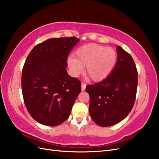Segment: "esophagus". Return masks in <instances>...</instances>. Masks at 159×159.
<instances>
[{
	"label": "esophagus",
	"mask_w": 159,
	"mask_h": 159,
	"mask_svg": "<svg viewBox=\"0 0 159 159\" xmlns=\"http://www.w3.org/2000/svg\"><path fill=\"white\" fill-rule=\"evenodd\" d=\"M86 88V84L85 83H81V89L82 91H84Z\"/></svg>",
	"instance_id": "1"
}]
</instances>
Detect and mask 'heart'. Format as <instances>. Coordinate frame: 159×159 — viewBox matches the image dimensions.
I'll use <instances>...</instances> for the list:
<instances>
[{"label":"heart","mask_w":159,"mask_h":159,"mask_svg":"<svg viewBox=\"0 0 159 159\" xmlns=\"http://www.w3.org/2000/svg\"><path fill=\"white\" fill-rule=\"evenodd\" d=\"M117 55L111 48L97 44H87L80 47L75 52V58L67 60L70 69L74 75L82 73L85 66L86 73L93 80H101L109 75L116 66Z\"/></svg>","instance_id":"obj_1"}]
</instances>
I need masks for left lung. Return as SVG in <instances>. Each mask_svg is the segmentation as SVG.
Listing matches in <instances>:
<instances>
[{"instance_id":"obj_1","label":"left lung","mask_w":159,"mask_h":159,"mask_svg":"<svg viewBox=\"0 0 159 159\" xmlns=\"http://www.w3.org/2000/svg\"><path fill=\"white\" fill-rule=\"evenodd\" d=\"M117 61L110 75L86 87L92 120L100 126L119 123L133 109L137 89V70L129 53L118 46Z\"/></svg>"}]
</instances>
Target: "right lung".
I'll list each match as a JSON object with an SVG mask.
<instances>
[{"label":"right lung","instance_id":"add662e5","mask_svg":"<svg viewBox=\"0 0 159 159\" xmlns=\"http://www.w3.org/2000/svg\"><path fill=\"white\" fill-rule=\"evenodd\" d=\"M76 37L52 38L36 45L22 71V92L28 112L38 122L55 126L69 117L81 83L67 72V57Z\"/></svg>","mask_w":159,"mask_h":159}]
</instances>
